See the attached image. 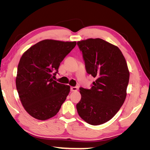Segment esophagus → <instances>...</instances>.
<instances>
[{
  "mask_svg": "<svg viewBox=\"0 0 150 150\" xmlns=\"http://www.w3.org/2000/svg\"><path fill=\"white\" fill-rule=\"evenodd\" d=\"M78 90V87H74V86H72L71 87V91H76Z\"/></svg>",
  "mask_w": 150,
  "mask_h": 150,
  "instance_id": "34e87169",
  "label": "esophagus"
}]
</instances>
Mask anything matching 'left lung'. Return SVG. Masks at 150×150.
Wrapping results in <instances>:
<instances>
[{
    "label": "left lung",
    "mask_w": 150,
    "mask_h": 150,
    "mask_svg": "<svg viewBox=\"0 0 150 150\" xmlns=\"http://www.w3.org/2000/svg\"><path fill=\"white\" fill-rule=\"evenodd\" d=\"M77 44L82 52L87 73L96 78L90 89L80 88L76 104L79 116L91 125L112 118L123 104L129 72L120 49L101 39H88Z\"/></svg>",
    "instance_id": "left-lung-1"
}]
</instances>
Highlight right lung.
I'll list each match as a JSON object with an SVG mask.
<instances>
[{
  "mask_svg": "<svg viewBox=\"0 0 150 150\" xmlns=\"http://www.w3.org/2000/svg\"><path fill=\"white\" fill-rule=\"evenodd\" d=\"M76 45L75 41L46 39L34 44L22 56L17 67L16 88L22 106L34 118H51L65 101L70 86L59 83L52 78Z\"/></svg>",
  "mask_w": 150,
  "mask_h": 150,
  "instance_id": "add662e5",
  "label": "right lung"
}]
</instances>
